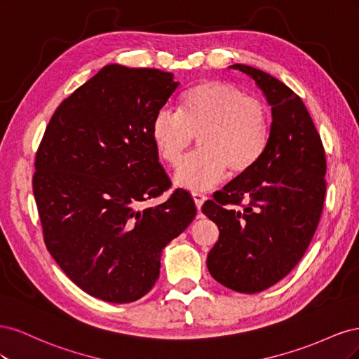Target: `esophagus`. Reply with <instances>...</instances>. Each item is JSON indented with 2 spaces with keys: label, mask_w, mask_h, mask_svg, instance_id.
I'll list each match as a JSON object with an SVG mask.
<instances>
[{
  "label": "esophagus",
  "mask_w": 359,
  "mask_h": 359,
  "mask_svg": "<svg viewBox=\"0 0 359 359\" xmlns=\"http://www.w3.org/2000/svg\"><path fill=\"white\" fill-rule=\"evenodd\" d=\"M191 198H193V201H194V205H196V208H198V211H201V208H202V205H203V202H205V194H202V193H198V191H193L191 193Z\"/></svg>",
  "instance_id": "esophagus-1"
}]
</instances>
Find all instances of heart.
<instances>
[{
	"instance_id": "1",
	"label": "heart",
	"mask_w": 359,
	"mask_h": 359,
	"mask_svg": "<svg viewBox=\"0 0 359 359\" xmlns=\"http://www.w3.org/2000/svg\"><path fill=\"white\" fill-rule=\"evenodd\" d=\"M268 106L238 86L205 81L181 95L180 112L161 107L151 119L149 136L161 160L175 166L199 137V153L181 161L180 187L203 191L229 172L243 177L264 157L269 140Z\"/></svg>"
}]
</instances>
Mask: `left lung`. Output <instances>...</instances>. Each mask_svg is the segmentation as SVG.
Segmentation results:
<instances>
[{"instance_id": "1", "label": "left lung", "mask_w": 359, "mask_h": 359, "mask_svg": "<svg viewBox=\"0 0 359 359\" xmlns=\"http://www.w3.org/2000/svg\"><path fill=\"white\" fill-rule=\"evenodd\" d=\"M231 67L264 91L273 123L257 165L202 206L220 231L206 266L223 286L256 293L285 278L310 245L323 210L327 158L299 95L262 70L244 64Z\"/></svg>"}]
</instances>
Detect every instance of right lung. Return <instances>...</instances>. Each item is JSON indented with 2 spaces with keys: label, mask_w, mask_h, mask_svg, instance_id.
Segmentation results:
<instances>
[{
  "label": "right lung",
  "mask_w": 359,
  "mask_h": 359,
  "mask_svg": "<svg viewBox=\"0 0 359 359\" xmlns=\"http://www.w3.org/2000/svg\"><path fill=\"white\" fill-rule=\"evenodd\" d=\"M178 85L168 72L109 64L62 100L43 135L32 177L43 240L94 298H142L158 278L161 250L196 215L181 189L140 208L170 187L149 126Z\"/></svg>",
  "instance_id": "add662e5"
}]
</instances>
